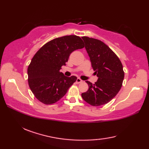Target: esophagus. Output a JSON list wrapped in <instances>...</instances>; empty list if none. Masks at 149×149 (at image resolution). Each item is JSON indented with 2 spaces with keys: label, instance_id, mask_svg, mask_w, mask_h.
<instances>
[{
  "label": "esophagus",
  "instance_id": "1",
  "mask_svg": "<svg viewBox=\"0 0 149 149\" xmlns=\"http://www.w3.org/2000/svg\"><path fill=\"white\" fill-rule=\"evenodd\" d=\"M82 82H83V81H82V80L81 79H79V78H77V79L76 83H77V84H79V83H82Z\"/></svg>",
  "mask_w": 149,
  "mask_h": 149
}]
</instances>
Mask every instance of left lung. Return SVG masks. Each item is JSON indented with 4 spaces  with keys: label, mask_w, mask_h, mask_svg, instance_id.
<instances>
[{
    "label": "left lung",
    "mask_w": 149,
    "mask_h": 149,
    "mask_svg": "<svg viewBox=\"0 0 149 149\" xmlns=\"http://www.w3.org/2000/svg\"><path fill=\"white\" fill-rule=\"evenodd\" d=\"M82 38L98 80L95 84L86 81L89 88L81 96L91 106H102L111 100L121 88L124 78L123 66L118 56L102 41L87 36Z\"/></svg>",
    "instance_id": "1"
}]
</instances>
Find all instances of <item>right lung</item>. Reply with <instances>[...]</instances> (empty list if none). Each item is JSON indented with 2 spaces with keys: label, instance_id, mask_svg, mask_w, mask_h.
<instances>
[{
  "label": "right lung",
  "instance_id": "add662e5",
  "mask_svg": "<svg viewBox=\"0 0 149 149\" xmlns=\"http://www.w3.org/2000/svg\"><path fill=\"white\" fill-rule=\"evenodd\" d=\"M84 47L79 36L70 35L50 41L38 50L27 68L28 83L38 100L48 105L65 95L77 77L65 76L60 70L73 51Z\"/></svg>",
  "mask_w": 149,
  "mask_h": 149
}]
</instances>
